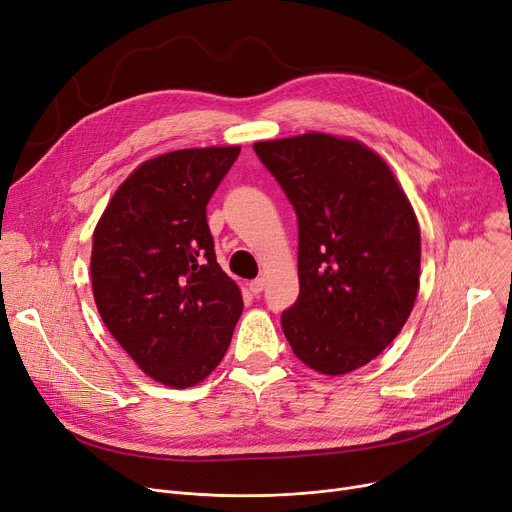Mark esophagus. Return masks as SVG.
Instances as JSON below:
<instances>
[{
	"instance_id": "obj_1",
	"label": "esophagus",
	"mask_w": 512,
	"mask_h": 512,
	"mask_svg": "<svg viewBox=\"0 0 512 512\" xmlns=\"http://www.w3.org/2000/svg\"><path fill=\"white\" fill-rule=\"evenodd\" d=\"M263 288H265V280H263V278H257V280H253V282L249 284V290L255 294V297H257V294L263 292Z\"/></svg>"
}]
</instances>
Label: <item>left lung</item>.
Wrapping results in <instances>:
<instances>
[{
  "label": "left lung",
  "instance_id": "8db88e82",
  "mask_svg": "<svg viewBox=\"0 0 512 512\" xmlns=\"http://www.w3.org/2000/svg\"><path fill=\"white\" fill-rule=\"evenodd\" d=\"M299 222V299L282 313L307 367L342 375L378 357L419 290L421 234L386 161L324 132L253 145Z\"/></svg>",
  "mask_w": 512,
  "mask_h": 512
}]
</instances>
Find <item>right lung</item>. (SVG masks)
<instances>
[{
  "mask_svg": "<svg viewBox=\"0 0 512 512\" xmlns=\"http://www.w3.org/2000/svg\"><path fill=\"white\" fill-rule=\"evenodd\" d=\"M238 153L180 149L145 161L93 232V297L105 328L172 388L195 386L220 365L242 313L207 224V203Z\"/></svg>",
  "mask_w": 512,
  "mask_h": 512,
  "instance_id": "obj_1",
  "label": "right lung"
}]
</instances>
